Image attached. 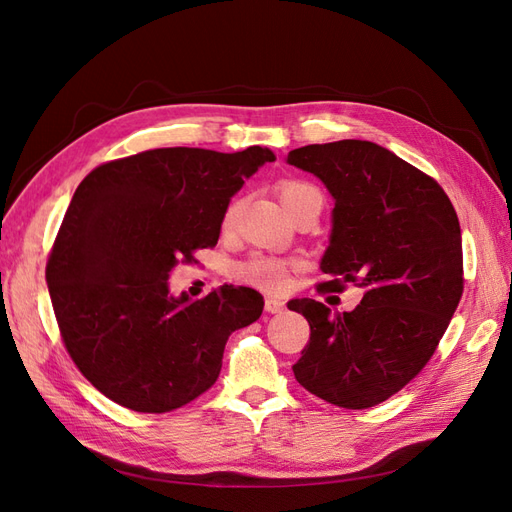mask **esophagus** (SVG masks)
<instances>
[{
    "label": "esophagus",
    "mask_w": 512,
    "mask_h": 512,
    "mask_svg": "<svg viewBox=\"0 0 512 512\" xmlns=\"http://www.w3.org/2000/svg\"><path fill=\"white\" fill-rule=\"evenodd\" d=\"M265 309L269 314H282L286 309V303L280 301V299H273V297H267L265 299Z\"/></svg>",
    "instance_id": "34e87169"
}]
</instances>
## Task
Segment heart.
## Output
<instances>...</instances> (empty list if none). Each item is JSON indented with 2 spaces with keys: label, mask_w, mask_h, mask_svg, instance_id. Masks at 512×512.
<instances>
[{
  "label": "heart",
  "mask_w": 512,
  "mask_h": 512,
  "mask_svg": "<svg viewBox=\"0 0 512 512\" xmlns=\"http://www.w3.org/2000/svg\"><path fill=\"white\" fill-rule=\"evenodd\" d=\"M307 190H314L309 183L303 181H284L280 185V198L284 207H288L294 198L301 196ZM241 203H232L226 209L224 215V226H232L237 220V213H239ZM241 277L245 282H250L258 288H265V290H280L286 286L288 280V267L286 262L280 258H271V256H254L250 262H245L243 269H241Z\"/></svg>",
  "instance_id": "1"
}]
</instances>
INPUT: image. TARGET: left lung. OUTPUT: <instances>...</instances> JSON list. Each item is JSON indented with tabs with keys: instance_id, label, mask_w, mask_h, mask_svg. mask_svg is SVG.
Segmentation results:
<instances>
[{
	"instance_id": "obj_1",
	"label": "left lung",
	"mask_w": 512,
	"mask_h": 512,
	"mask_svg": "<svg viewBox=\"0 0 512 512\" xmlns=\"http://www.w3.org/2000/svg\"><path fill=\"white\" fill-rule=\"evenodd\" d=\"M286 162L318 177L333 198L320 269L365 288L352 312L314 299L288 309L307 318L309 344L294 378L339 408L382 404L421 371L463 292L461 228L451 200L421 170L369 141L292 149Z\"/></svg>"
}]
</instances>
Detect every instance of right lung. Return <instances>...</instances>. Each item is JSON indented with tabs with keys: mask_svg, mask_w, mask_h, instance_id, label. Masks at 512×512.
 I'll return each instance as SVG.
<instances>
[{
	"mask_svg": "<svg viewBox=\"0 0 512 512\" xmlns=\"http://www.w3.org/2000/svg\"><path fill=\"white\" fill-rule=\"evenodd\" d=\"M275 160L269 147H166L98 166L76 188L46 265L72 361L134 412L190 404L218 380L232 331L260 318L262 294L222 286L170 294L179 260L220 239L230 198Z\"/></svg>",
	"mask_w": 512,
	"mask_h": 512,
	"instance_id": "right-lung-1",
	"label": "right lung"
}]
</instances>
